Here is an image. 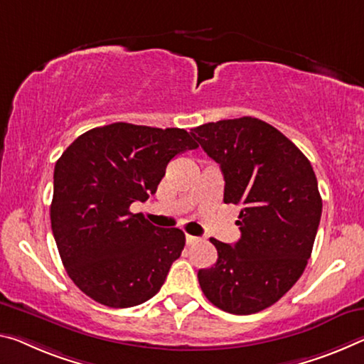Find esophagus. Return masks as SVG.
I'll use <instances>...</instances> for the list:
<instances>
[{
	"label": "esophagus",
	"mask_w": 364,
	"mask_h": 364,
	"mask_svg": "<svg viewBox=\"0 0 364 364\" xmlns=\"http://www.w3.org/2000/svg\"><path fill=\"white\" fill-rule=\"evenodd\" d=\"M199 241V238L198 236H193V235H186V243L188 245H194V243H198Z\"/></svg>",
	"instance_id": "esophagus-1"
}]
</instances>
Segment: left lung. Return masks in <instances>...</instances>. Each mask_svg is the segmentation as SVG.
Returning a JSON list of instances; mask_svg holds the SVG:
<instances>
[{"instance_id":"left-lung-1","label":"left lung","mask_w":364,"mask_h":364,"mask_svg":"<svg viewBox=\"0 0 364 364\" xmlns=\"http://www.w3.org/2000/svg\"><path fill=\"white\" fill-rule=\"evenodd\" d=\"M191 136L220 165L223 203L241 207V238H210L217 262L198 272L200 290L230 314H255L296 284L313 251L322 199L313 166L274 126L243 117L200 124Z\"/></svg>"}]
</instances>
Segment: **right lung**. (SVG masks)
<instances>
[{"label": "right lung", "instance_id": "obj_1", "mask_svg": "<svg viewBox=\"0 0 364 364\" xmlns=\"http://www.w3.org/2000/svg\"><path fill=\"white\" fill-rule=\"evenodd\" d=\"M198 147L180 128L113 123L84 132L63 152L55 165L51 230L80 291L109 308L157 295L186 238L129 205L155 194L173 157Z\"/></svg>", "mask_w": 364, "mask_h": 364}]
</instances>
